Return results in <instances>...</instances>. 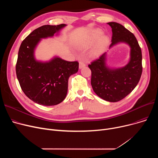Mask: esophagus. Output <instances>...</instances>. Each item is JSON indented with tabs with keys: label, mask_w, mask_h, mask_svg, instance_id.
Segmentation results:
<instances>
[{
	"label": "esophagus",
	"mask_w": 158,
	"mask_h": 158,
	"mask_svg": "<svg viewBox=\"0 0 158 158\" xmlns=\"http://www.w3.org/2000/svg\"><path fill=\"white\" fill-rule=\"evenodd\" d=\"M79 63V68L80 69L84 67V66H85V65H86L85 63L83 61H80Z\"/></svg>",
	"instance_id": "esophagus-1"
}]
</instances>
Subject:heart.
Masks as SVG:
<instances>
[{
    "mask_svg": "<svg viewBox=\"0 0 158 158\" xmlns=\"http://www.w3.org/2000/svg\"><path fill=\"white\" fill-rule=\"evenodd\" d=\"M101 35H102V32L101 31L96 30V31H94L92 34H91V35L89 36L88 41H87V43H86V45L89 46V45H93L96 41V40L98 37H100V36ZM107 37L101 36V38H99L98 40L97 41V42L92 50V54L94 55H97V54L100 53L102 50V48H104V47L107 44Z\"/></svg>",
    "mask_w": 158,
    "mask_h": 158,
    "instance_id": "heart-1",
    "label": "heart"
}]
</instances>
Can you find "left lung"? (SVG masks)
I'll use <instances>...</instances> for the list:
<instances>
[{"mask_svg":"<svg viewBox=\"0 0 158 158\" xmlns=\"http://www.w3.org/2000/svg\"><path fill=\"white\" fill-rule=\"evenodd\" d=\"M112 28V43H127L131 47V60L124 67L110 69L105 65L106 53L88 64L92 71L91 85L94 92L107 101L115 102L128 95L138 85L142 73V50L131 32L117 22L107 23Z\"/></svg>","mask_w":158,"mask_h":158,"instance_id":"1","label":"left lung"}]
</instances>
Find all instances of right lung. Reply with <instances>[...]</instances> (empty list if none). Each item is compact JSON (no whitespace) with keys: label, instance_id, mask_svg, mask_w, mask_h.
I'll use <instances>...</instances> for the list:
<instances>
[{"label":"right lung","instance_id":"add662e5","mask_svg":"<svg viewBox=\"0 0 158 158\" xmlns=\"http://www.w3.org/2000/svg\"><path fill=\"white\" fill-rule=\"evenodd\" d=\"M66 26L45 25L35 30L22 42L16 64V73L20 87L31 101L47 106L61 102L68 91V81L77 72L78 61H67L55 57L48 63L35 60L34 49L41 38L52 36Z\"/></svg>","mask_w":158,"mask_h":158}]
</instances>
